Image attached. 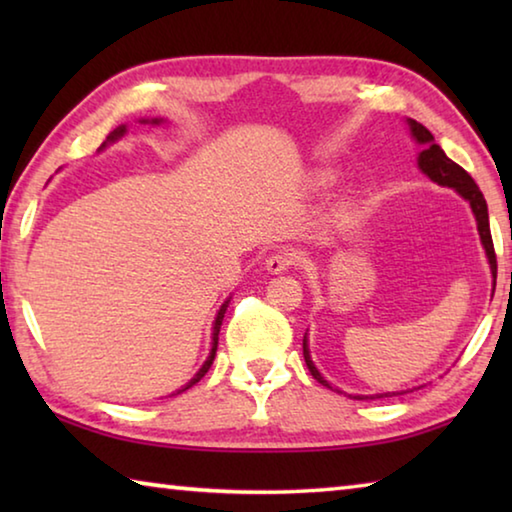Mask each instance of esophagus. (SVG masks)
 Returning a JSON list of instances; mask_svg holds the SVG:
<instances>
[{"label":"esophagus","mask_w":512,"mask_h":512,"mask_svg":"<svg viewBox=\"0 0 512 512\" xmlns=\"http://www.w3.org/2000/svg\"><path fill=\"white\" fill-rule=\"evenodd\" d=\"M293 264H296V257H293V253H289V250H277V253L266 257V271L273 275L289 271Z\"/></svg>","instance_id":"34e87169"}]
</instances>
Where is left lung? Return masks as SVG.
Wrapping results in <instances>:
<instances>
[{"mask_svg": "<svg viewBox=\"0 0 512 512\" xmlns=\"http://www.w3.org/2000/svg\"><path fill=\"white\" fill-rule=\"evenodd\" d=\"M409 126H411V133H413L415 140H418L420 144H424V151L420 153V158H418L420 169L427 173V176L433 180V183H438V185H443V187H452V189H456V192L465 198V201H470L472 212L476 216V225H479L481 244L485 248V255H488V262H490V268H492V277H495V280H497V255H495V244H492V235H490L488 205H485V198L481 194L479 185L474 183V178L463 167H458L454 160L447 158L445 151L440 149L436 142H433V135L427 131V128H424L422 124H418V121H415V119H409ZM302 354H305V363H307V368L311 372V377H314L316 381H320V384H323V386L332 388L323 377H320V372L316 370L314 361H311V357H309L307 336H305V341H302ZM393 395L384 393V395H377V397H393ZM357 397H359V400H368V397H363V395H357ZM370 400H372V397H370Z\"/></svg>", "mask_w": 512, "mask_h": 512, "instance_id": "left-lung-1", "label": "left lung"}]
</instances>
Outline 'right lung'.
<instances>
[{"label":"right lung","mask_w":512,"mask_h":512,"mask_svg":"<svg viewBox=\"0 0 512 512\" xmlns=\"http://www.w3.org/2000/svg\"><path fill=\"white\" fill-rule=\"evenodd\" d=\"M153 124H158V119H153ZM126 133V126H119V128H115V131H112L110 135H108V142H115L117 140V137H121V135H124ZM103 146H106V144H103ZM228 302L230 300H225V305L219 309V314H216V320H214V334H212V352H210V357H207V361L203 363V368L201 370H198V375L192 379V381H189V384L183 388V391H187V388L189 386H194L196 384V381H201L203 377H205V372L207 370H210V366H212V361H214V357H216V345H219V332H221V320H223V314H225V309H228Z\"/></svg>","instance_id":"1"}]
</instances>
